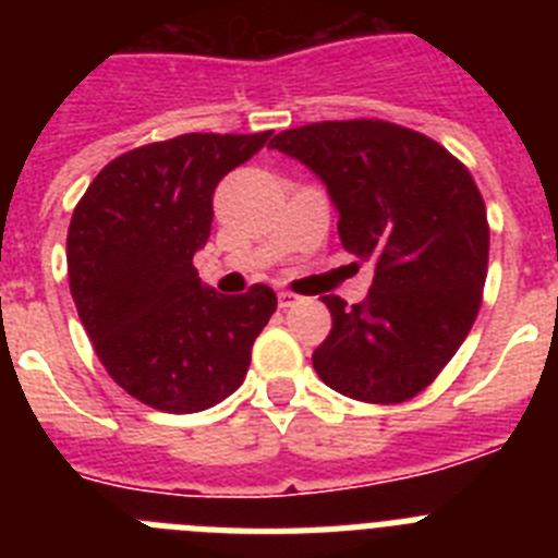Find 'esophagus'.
Listing matches in <instances>:
<instances>
[{
	"mask_svg": "<svg viewBox=\"0 0 558 558\" xmlns=\"http://www.w3.org/2000/svg\"><path fill=\"white\" fill-rule=\"evenodd\" d=\"M276 295H279V307H293V304L302 299V295L293 293V290H279Z\"/></svg>",
	"mask_w": 558,
	"mask_h": 558,
	"instance_id": "1",
	"label": "esophagus"
}]
</instances>
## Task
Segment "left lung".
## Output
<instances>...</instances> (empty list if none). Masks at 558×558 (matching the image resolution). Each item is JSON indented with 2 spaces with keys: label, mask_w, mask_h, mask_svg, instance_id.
Masks as SVG:
<instances>
[{
  "label": "left lung",
  "mask_w": 558,
  "mask_h": 558,
  "mask_svg": "<svg viewBox=\"0 0 558 558\" xmlns=\"http://www.w3.org/2000/svg\"><path fill=\"white\" fill-rule=\"evenodd\" d=\"M270 147L327 184L338 234L374 282L363 304L322 295L332 329L313 352L343 397L397 405L425 391L470 335L489 268V220L472 172L425 133L386 120H329Z\"/></svg>",
  "instance_id": "8db88e82"
}]
</instances>
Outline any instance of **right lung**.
Instances as JSON below:
<instances>
[{"label":"right lung","mask_w":558,"mask_h":558,"mask_svg":"<svg viewBox=\"0 0 558 558\" xmlns=\"http://www.w3.org/2000/svg\"><path fill=\"white\" fill-rule=\"evenodd\" d=\"M270 133H181L133 147L77 201L66 234L77 315L113 383L156 411L198 413L234 393L274 315L268 284L220 295L192 265L209 240L215 186Z\"/></svg>","instance_id":"right-lung-1"}]
</instances>
